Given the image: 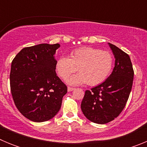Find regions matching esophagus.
<instances>
[{
  "mask_svg": "<svg viewBox=\"0 0 147 147\" xmlns=\"http://www.w3.org/2000/svg\"><path fill=\"white\" fill-rule=\"evenodd\" d=\"M74 89H75V88H72V87H67V91H68V92L72 91V90H74Z\"/></svg>",
  "mask_w": 147,
  "mask_h": 147,
  "instance_id": "esophagus-1",
  "label": "esophagus"
}]
</instances>
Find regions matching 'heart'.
Returning a JSON list of instances; mask_svg holds the SVG:
<instances>
[{
  "mask_svg": "<svg viewBox=\"0 0 147 147\" xmlns=\"http://www.w3.org/2000/svg\"><path fill=\"white\" fill-rule=\"evenodd\" d=\"M113 66V57L109 51L82 47L73 51L70 58L62 57L58 59L56 69L62 79H66L78 70L79 74L66 80L70 85H81L86 82L90 86H95L107 79Z\"/></svg>",
  "mask_w": 147,
  "mask_h": 147,
  "instance_id": "obj_1",
  "label": "heart"
}]
</instances>
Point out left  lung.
I'll list each match as a JSON object with an SVG mask.
<instances>
[{"label": "left lung", "instance_id": "8db88e82", "mask_svg": "<svg viewBox=\"0 0 147 147\" xmlns=\"http://www.w3.org/2000/svg\"><path fill=\"white\" fill-rule=\"evenodd\" d=\"M115 57V67L107 80L86 90L81 104L85 117L96 124H107L118 117L125 107L132 86L134 71L129 56L108 43Z\"/></svg>", "mask_w": 147, "mask_h": 147}]
</instances>
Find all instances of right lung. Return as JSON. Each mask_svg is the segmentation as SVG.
I'll list each match as a JSON object with an SVG mask.
<instances>
[{
  "label": "right lung",
  "mask_w": 147,
  "mask_h": 147,
  "mask_svg": "<svg viewBox=\"0 0 147 147\" xmlns=\"http://www.w3.org/2000/svg\"><path fill=\"white\" fill-rule=\"evenodd\" d=\"M58 43L22 49L11 62L10 88L16 107L29 120L43 122L60 110L67 86L56 74Z\"/></svg>",
  "instance_id": "obj_1"
}]
</instances>
